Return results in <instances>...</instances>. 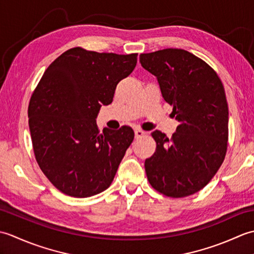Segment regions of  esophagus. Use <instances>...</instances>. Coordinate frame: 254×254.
I'll return each mask as SVG.
<instances>
[{"label":"esophagus","mask_w":254,"mask_h":254,"mask_svg":"<svg viewBox=\"0 0 254 254\" xmlns=\"http://www.w3.org/2000/svg\"><path fill=\"white\" fill-rule=\"evenodd\" d=\"M134 133H135V138H141L145 135V134H146L143 130H141V128H135V130H134Z\"/></svg>","instance_id":"esophagus-1"}]
</instances>
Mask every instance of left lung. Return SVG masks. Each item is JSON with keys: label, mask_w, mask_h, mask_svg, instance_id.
<instances>
[{"label": "left lung", "mask_w": 254, "mask_h": 254, "mask_svg": "<svg viewBox=\"0 0 254 254\" xmlns=\"http://www.w3.org/2000/svg\"><path fill=\"white\" fill-rule=\"evenodd\" d=\"M139 62L154 74L179 122L171 138L154 131L156 150L145 160L147 179L169 197L192 195L207 185L228 146V105L214 68L182 49L142 53Z\"/></svg>", "instance_id": "8db88e82"}]
</instances>
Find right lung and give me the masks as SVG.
<instances>
[{
    "mask_svg": "<svg viewBox=\"0 0 254 254\" xmlns=\"http://www.w3.org/2000/svg\"><path fill=\"white\" fill-rule=\"evenodd\" d=\"M136 62L137 53L76 47L57 58L42 75L29 101V130L37 163L59 191L88 197L110 187L134 132L127 126L100 132L96 118Z\"/></svg>",
    "mask_w": 254,
    "mask_h": 254,
    "instance_id": "right-lung-1",
    "label": "right lung"
}]
</instances>
